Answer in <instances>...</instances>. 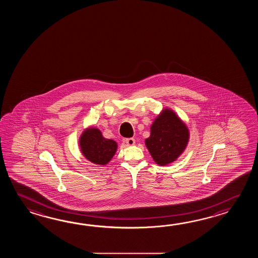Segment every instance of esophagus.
<instances>
[{
    "label": "esophagus",
    "mask_w": 258,
    "mask_h": 258,
    "mask_svg": "<svg viewBox=\"0 0 258 258\" xmlns=\"http://www.w3.org/2000/svg\"><path fill=\"white\" fill-rule=\"evenodd\" d=\"M123 142L125 143L127 146H134L136 144V140L134 138H126L123 139Z\"/></svg>",
    "instance_id": "1"
}]
</instances>
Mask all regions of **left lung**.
<instances>
[{"label":"left lung","mask_w":258,"mask_h":258,"mask_svg":"<svg viewBox=\"0 0 258 258\" xmlns=\"http://www.w3.org/2000/svg\"><path fill=\"white\" fill-rule=\"evenodd\" d=\"M190 138L186 123L170 108H165L150 126L146 147L160 166L170 164L183 153Z\"/></svg>","instance_id":"1"}]
</instances>
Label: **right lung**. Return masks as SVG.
I'll return each mask as SVG.
<instances>
[{
	"label": "right lung",
	"mask_w": 258,
	"mask_h": 258,
	"mask_svg": "<svg viewBox=\"0 0 258 258\" xmlns=\"http://www.w3.org/2000/svg\"><path fill=\"white\" fill-rule=\"evenodd\" d=\"M79 148L83 156L94 164L105 166L115 155L118 145L112 139H107L97 127L89 126L79 137Z\"/></svg>",
	"instance_id": "add662e5"
}]
</instances>
